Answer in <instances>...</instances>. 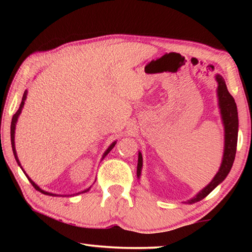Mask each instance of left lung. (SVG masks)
<instances>
[{"label": "left lung", "mask_w": 252, "mask_h": 252, "mask_svg": "<svg viewBox=\"0 0 252 252\" xmlns=\"http://www.w3.org/2000/svg\"><path fill=\"white\" fill-rule=\"evenodd\" d=\"M218 97H219V106L221 117H222L223 126H224V152H223V159L221 167L219 169L218 173L213 178V180L209 183V185L204 188L203 190L195 195L189 201V203H193L200 201L203 198L215 189V188L222 182L228 173L231 170V167L234 161V157H236L237 151V141H238V111L236 102L232 95L230 94L227 85L223 78L218 74ZM141 168H142V156L139 152V159H138V169H136V176L140 177L141 174Z\"/></svg>", "instance_id": "obj_1"}]
</instances>
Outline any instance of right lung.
Listing matches in <instances>:
<instances>
[{
    "label": "right lung",
    "instance_id": "obj_1",
    "mask_svg": "<svg viewBox=\"0 0 252 252\" xmlns=\"http://www.w3.org/2000/svg\"><path fill=\"white\" fill-rule=\"evenodd\" d=\"M27 94H28V91H25L24 92V94H23V97H22V102H21V104H20V108H19V110L16 111V113L14 114L13 116V118H12V122H11V143H12V150H13V153H14V157H15V160H16V162H18L19 163V165H21L20 164V161H19V159H18V156H16V151H15V146H14V132H15V125H16V121H18V118H19V116H20V113H21V111H22V108H23V105H24V101H25V99H27ZM116 146V142H113L112 144H111V146L108 148V150H106L105 152H104V155H103V158L108 155V153L112 150V148ZM23 170V169H22ZM25 173V172H24ZM25 176L28 177V174L25 173ZM28 179H29V181L31 182V185L35 188V189L37 190V191H40V192H42V193H44V194H48V195H57V194H54V193H50V192H46V191H44V190H42V189H40L39 187H37L35 183H34L31 179H30L29 177H28ZM89 189H90V188H89ZM89 189H87V190H84V191H82V192H79V193H83V192H87V191H89ZM78 194V193H76Z\"/></svg>",
    "mask_w": 252,
    "mask_h": 252
}]
</instances>
